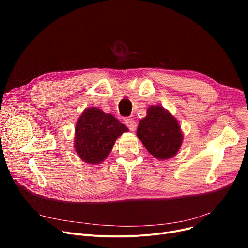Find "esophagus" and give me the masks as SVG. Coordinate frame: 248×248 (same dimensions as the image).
<instances>
[{"label":"esophagus","instance_id":"esophagus-1","mask_svg":"<svg viewBox=\"0 0 248 248\" xmlns=\"http://www.w3.org/2000/svg\"><path fill=\"white\" fill-rule=\"evenodd\" d=\"M124 124L125 125L128 127V129L131 132H135L136 128H137V123L136 121H134L131 117H127V119L124 120Z\"/></svg>","mask_w":248,"mask_h":248}]
</instances>
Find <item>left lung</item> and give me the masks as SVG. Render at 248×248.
Masks as SVG:
<instances>
[{
    "instance_id": "1",
    "label": "left lung",
    "mask_w": 248,
    "mask_h": 248,
    "mask_svg": "<svg viewBox=\"0 0 248 248\" xmlns=\"http://www.w3.org/2000/svg\"><path fill=\"white\" fill-rule=\"evenodd\" d=\"M137 136L149 153L159 160L176 155L183 138L177 120L160 106L148 108L147 116L140 121Z\"/></svg>"
}]
</instances>
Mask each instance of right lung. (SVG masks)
Masks as SVG:
<instances>
[{"mask_svg":"<svg viewBox=\"0 0 248 248\" xmlns=\"http://www.w3.org/2000/svg\"><path fill=\"white\" fill-rule=\"evenodd\" d=\"M127 127L109 113L96 108H86L75 126L74 148L88 164H99L109 155L117 137Z\"/></svg>","mask_w":248,"mask_h":248,"instance_id":"add662e5","label":"right lung"}]
</instances>
